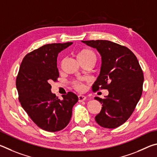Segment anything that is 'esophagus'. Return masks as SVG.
I'll return each mask as SVG.
<instances>
[{"label": "esophagus", "mask_w": 157, "mask_h": 157, "mask_svg": "<svg viewBox=\"0 0 157 157\" xmlns=\"http://www.w3.org/2000/svg\"><path fill=\"white\" fill-rule=\"evenodd\" d=\"M86 98H87V97L84 95H79L78 96V101H79V102H83V101L86 100Z\"/></svg>", "instance_id": "obj_1"}]
</instances>
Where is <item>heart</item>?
I'll return each instance as SVG.
<instances>
[{
  "instance_id": "obj_1",
  "label": "heart",
  "mask_w": 157,
  "mask_h": 157,
  "mask_svg": "<svg viewBox=\"0 0 157 157\" xmlns=\"http://www.w3.org/2000/svg\"><path fill=\"white\" fill-rule=\"evenodd\" d=\"M77 59H78L79 62H81L90 59H96V56L92 50L87 48H84L79 50L77 53ZM74 86L78 91H82L85 89L84 85L81 83H78V82H75L74 83Z\"/></svg>"
}]
</instances>
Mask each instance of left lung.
Here are the masks:
<instances>
[{
    "instance_id": "8db88e82",
    "label": "left lung",
    "mask_w": 157,
    "mask_h": 157,
    "mask_svg": "<svg viewBox=\"0 0 157 157\" xmlns=\"http://www.w3.org/2000/svg\"><path fill=\"white\" fill-rule=\"evenodd\" d=\"M97 49L101 57L99 76L92 89L108 90L105 98L94 97L102 104L95 121L101 127L116 128L132 114L141 97L144 77L135 55L125 46L106 40H82Z\"/></svg>"
}]
</instances>
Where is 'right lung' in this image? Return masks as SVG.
Segmentation results:
<instances>
[{
  "mask_svg": "<svg viewBox=\"0 0 157 157\" xmlns=\"http://www.w3.org/2000/svg\"><path fill=\"white\" fill-rule=\"evenodd\" d=\"M73 43L45 45L27 54L22 60L16 85L22 108L43 130L58 132L68 125L78 98L73 92L58 98L50 83L59 76L58 55Z\"/></svg>",
  "mask_w": 157,
  "mask_h": 157,
  "instance_id": "add662e5",
  "label": "right lung"
}]
</instances>
